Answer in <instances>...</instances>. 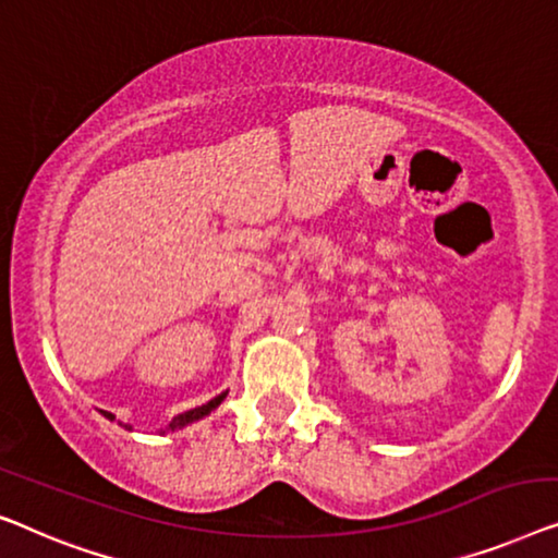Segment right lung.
I'll list each match as a JSON object with an SVG mask.
<instances>
[{
  "label": "right lung",
  "mask_w": 558,
  "mask_h": 558,
  "mask_svg": "<svg viewBox=\"0 0 558 558\" xmlns=\"http://www.w3.org/2000/svg\"><path fill=\"white\" fill-rule=\"evenodd\" d=\"M225 397H227V391H222V395H219V397H215V399H209V402H207V404H202V407H194V410H190V412H184V414H177V417H174V420H171V422H169V425L161 429V433H174V429H184V427H190V425H194V422H199V420H204V417H207V414H211V412H215V410H217V407L225 402ZM100 414H104V417H106V420H111V422L116 420V414H111V412H104V410H100ZM119 425H121V427H125V429H131V425H123V422H119Z\"/></svg>",
  "instance_id": "obj_1"
}]
</instances>
